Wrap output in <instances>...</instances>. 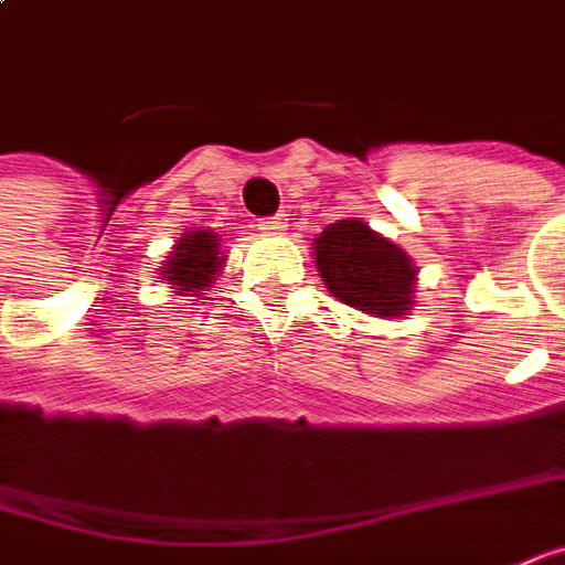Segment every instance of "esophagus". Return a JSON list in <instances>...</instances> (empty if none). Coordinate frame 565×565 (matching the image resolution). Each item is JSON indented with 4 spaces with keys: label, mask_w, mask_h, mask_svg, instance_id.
<instances>
[{
    "label": "esophagus",
    "mask_w": 565,
    "mask_h": 565,
    "mask_svg": "<svg viewBox=\"0 0 565 565\" xmlns=\"http://www.w3.org/2000/svg\"><path fill=\"white\" fill-rule=\"evenodd\" d=\"M259 231H263V234H284V231H287V218H284V215L263 218V222H259Z\"/></svg>",
    "instance_id": "obj_1"
}]
</instances>
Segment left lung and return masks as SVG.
<instances>
[{
    "label": "left lung",
    "instance_id": "1",
    "mask_svg": "<svg viewBox=\"0 0 565 565\" xmlns=\"http://www.w3.org/2000/svg\"><path fill=\"white\" fill-rule=\"evenodd\" d=\"M321 281L347 306L375 319H403L416 306L413 256L360 218L328 224L312 241Z\"/></svg>",
    "mask_w": 565,
    "mask_h": 565
}]
</instances>
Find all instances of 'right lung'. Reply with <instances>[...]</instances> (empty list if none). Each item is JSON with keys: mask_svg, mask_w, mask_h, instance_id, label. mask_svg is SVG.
<instances>
[{"mask_svg": "<svg viewBox=\"0 0 565 565\" xmlns=\"http://www.w3.org/2000/svg\"><path fill=\"white\" fill-rule=\"evenodd\" d=\"M224 259L227 256L222 253L218 234L209 227H193L174 241L171 256H166V263L159 265V275L171 287V294H178V297L196 294L200 297L203 290L218 281Z\"/></svg>", "mask_w": 565, "mask_h": 565, "instance_id": "1", "label": "right lung"}]
</instances>
